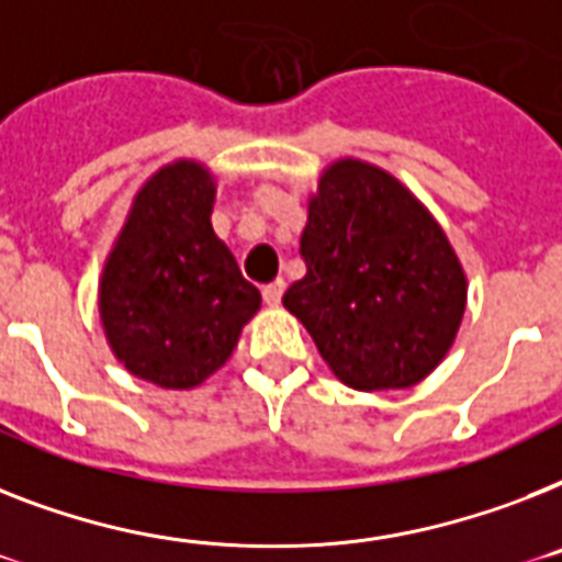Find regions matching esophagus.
I'll return each instance as SVG.
<instances>
[{"label":"esophagus","mask_w":562,"mask_h":562,"mask_svg":"<svg viewBox=\"0 0 562 562\" xmlns=\"http://www.w3.org/2000/svg\"><path fill=\"white\" fill-rule=\"evenodd\" d=\"M282 291H285V282H282V280H273V282H268L266 289H262V300H266L268 305H280V300H282Z\"/></svg>","instance_id":"34e87169"}]
</instances>
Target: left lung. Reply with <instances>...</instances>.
I'll return each mask as SVG.
<instances>
[{
  "mask_svg": "<svg viewBox=\"0 0 562 562\" xmlns=\"http://www.w3.org/2000/svg\"><path fill=\"white\" fill-rule=\"evenodd\" d=\"M305 277L282 305L337 381L407 390L439 367L468 305L453 245L398 178L375 164H328L300 236Z\"/></svg>",
  "mask_w": 562,
  "mask_h": 562,
  "instance_id": "obj_1",
  "label": "left lung"
}]
</instances>
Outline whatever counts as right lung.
I'll return each mask as SVG.
<instances>
[{"mask_svg":"<svg viewBox=\"0 0 562 562\" xmlns=\"http://www.w3.org/2000/svg\"><path fill=\"white\" fill-rule=\"evenodd\" d=\"M213 202L216 181L204 164L161 167L132 199L100 277L112 352L161 390H193L225 367L262 303L213 234Z\"/></svg>","mask_w":562,"mask_h":562,"instance_id":"obj_1","label":"right lung"}]
</instances>
